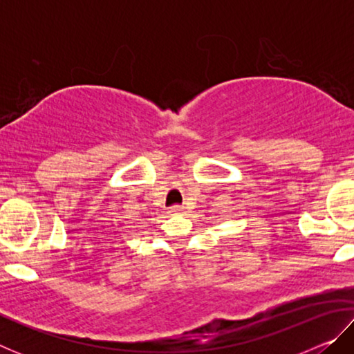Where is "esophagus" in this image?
Listing matches in <instances>:
<instances>
[{"instance_id":"1","label":"esophagus","mask_w":354,"mask_h":354,"mask_svg":"<svg viewBox=\"0 0 354 354\" xmlns=\"http://www.w3.org/2000/svg\"><path fill=\"white\" fill-rule=\"evenodd\" d=\"M183 211H184V207L183 206H178V205L170 207V212L171 214H179V212H183Z\"/></svg>"}]
</instances>
